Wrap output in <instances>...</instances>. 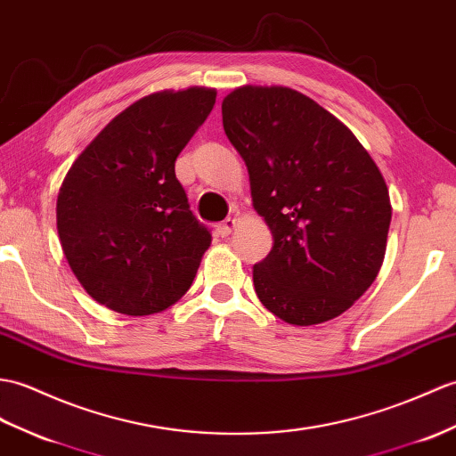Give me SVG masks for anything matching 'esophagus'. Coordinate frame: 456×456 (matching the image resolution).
<instances>
[{
    "instance_id": "obj_1",
    "label": "esophagus",
    "mask_w": 456,
    "mask_h": 456,
    "mask_svg": "<svg viewBox=\"0 0 456 456\" xmlns=\"http://www.w3.org/2000/svg\"><path fill=\"white\" fill-rule=\"evenodd\" d=\"M232 229H235V219H232V217H227L225 221H221V224L216 227L219 237H229Z\"/></svg>"
}]
</instances>
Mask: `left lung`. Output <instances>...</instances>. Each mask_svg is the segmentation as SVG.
I'll return each instance as SVG.
<instances>
[{
	"label": "left lung",
	"mask_w": 456,
	"mask_h": 456,
	"mask_svg": "<svg viewBox=\"0 0 456 456\" xmlns=\"http://www.w3.org/2000/svg\"><path fill=\"white\" fill-rule=\"evenodd\" d=\"M221 116L273 237L252 268L258 299L293 326L336 319L385 260L393 208L377 163L332 112L281 85L232 89Z\"/></svg>",
	"instance_id": "1"
}]
</instances>
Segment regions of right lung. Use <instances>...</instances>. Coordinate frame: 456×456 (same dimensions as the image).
<instances>
[{
	"instance_id": "obj_1",
	"label": "right lung",
	"mask_w": 456,
	"mask_h": 456,
	"mask_svg": "<svg viewBox=\"0 0 456 456\" xmlns=\"http://www.w3.org/2000/svg\"><path fill=\"white\" fill-rule=\"evenodd\" d=\"M217 91H157L104 126L63 178L60 245L91 297L145 316L173 306L192 285L209 231L194 217L175 163L204 124Z\"/></svg>"
}]
</instances>
